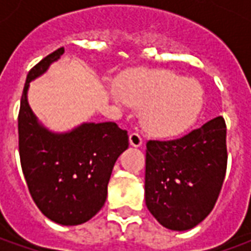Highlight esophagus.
I'll return each mask as SVG.
<instances>
[{
    "label": "esophagus",
    "mask_w": 251,
    "mask_h": 251,
    "mask_svg": "<svg viewBox=\"0 0 251 251\" xmlns=\"http://www.w3.org/2000/svg\"><path fill=\"white\" fill-rule=\"evenodd\" d=\"M129 142H130L131 147L140 148L142 145V137L134 131V133H131L130 136H129Z\"/></svg>",
    "instance_id": "34e87169"
}]
</instances>
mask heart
Instances as JSON below:
<instances>
[{
  "mask_svg": "<svg viewBox=\"0 0 251 251\" xmlns=\"http://www.w3.org/2000/svg\"><path fill=\"white\" fill-rule=\"evenodd\" d=\"M110 98L142 110V124L160 137L184 134L199 120L204 94L200 84L171 71H149L121 76Z\"/></svg>",
  "mask_w": 251,
  "mask_h": 251,
  "instance_id": "b5f03b06",
  "label": "heart"
}]
</instances>
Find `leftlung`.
Wrapping results in <instances>:
<instances>
[{"mask_svg":"<svg viewBox=\"0 0 251 251\" xmlns=\"http://www.w3.org/2000/svg\"><path fill=\"white\" fill-rule=\"evenodd\" d=\"M227 165L222 117L174 141L147 144L145 203L165 228L185 231L214 208Z\"/></svg>","mask_w":251,"mask_h":251,"instance_id":"1","label":"left lung"}]
</instances>
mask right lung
Here are the masks:
<instances>
[{"label":"right lung","instance_id":"add662e5","mask_svg":"<svg viewBox=\"0 0 251 251\" xmlns=\"http://www.w3.org/2000/svg\"><path fill=\"white\" fill-rule=\"evenodd\" d=\"M64 53L59 48L28 74L19 114L21 168L30 196L44 215L63 226L90 221L107 198L117 158L129 148L127 131L114 122H83L67 131H52L28 102L29 83L44 75Z\"/></svg>","mask_w":251,"mask_h":251}]
</instances>
